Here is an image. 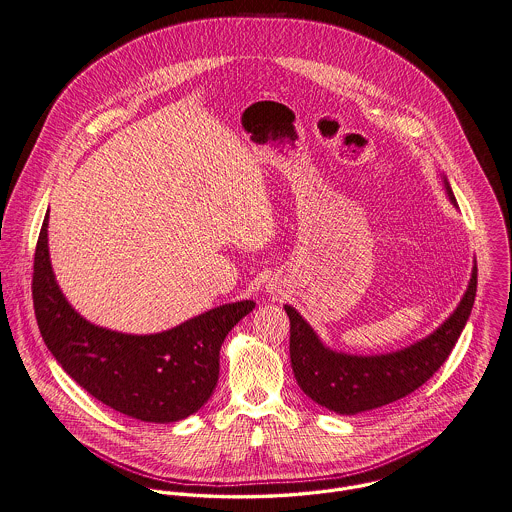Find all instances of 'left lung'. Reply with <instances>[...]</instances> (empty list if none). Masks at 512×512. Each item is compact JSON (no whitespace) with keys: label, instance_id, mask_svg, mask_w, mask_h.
Instances as JSON below:
<instances>
[{"label":"left lung","instance_id":"8db88e82","mask_svg":"<svg viewBox=\"0 0 512 512\" xmlns=\"http://www.w3.org/2000/svg\"><path fill=\"white\" fill-rule=\"evenodd\" d=\"M442 182L450 203L458 209L448 178L442 176ZM475 291L477 262L473 260L464 295L442 325L401 350L372 356L332 350L295 307L283 305L291 323L289 356L299 387L338 415H358L407 397L450 356L471 315Z\"/></svg>","mask_w":512,"mask_h":512}]
</instances>
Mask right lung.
Returning a JSON list of instances; mask_svg holds the SVG:
<instances>
[{
	"instance_id": "right-lung-1",
	"label": "right lung",
	"mask_w": 512,
	"mask_h": 512,
	"mask_svg": "<svg viewBox=\"0 0 512 512\" xmlns=\"http://www.w3.org/2000/svg\"><path fill=\"white\" fill-rule=\"evenodd\" d=\"M33 303L48 350L103 405L142 422L168 424L197 413L219 379V352L256 303L209 309L182 325L129 334L93 325L62 293L48 252V211L33 266Z\"/></svg>"
}]
</instances>
